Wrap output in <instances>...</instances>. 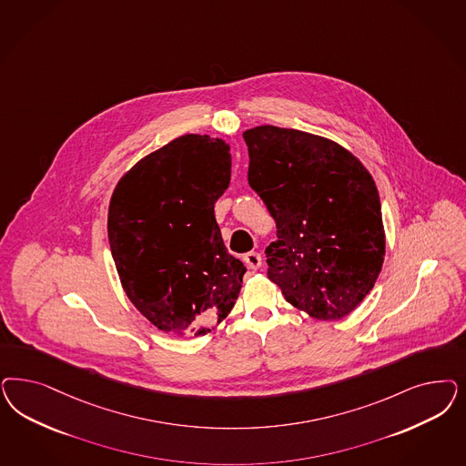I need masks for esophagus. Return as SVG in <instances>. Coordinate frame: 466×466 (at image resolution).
<instances>
[{"label": "esophagus", "instance_id": "obj_1", "mask_svg": "<svg viewBox=\"0 0 466 466\" xmlns=\"http://www.w3.org/2000/svg\"><path fill=\"white\" fill-rule=\"evenodd\" d=\"M243 262L250 269L257 270L262 266V257H260V254H257V252H248V254H245V257H243Z\"/></svg>", "mask_w": 466, "mask_h": 466}]
</instances>
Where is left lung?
<instances>
[{
	"label": "left lung",
	"mask_w": 466,
	"mask_h": 466,
	"mask_svg": "<svg viewBox=\"0 0 466 466\" xmlns=\"http://www.w3.org/2000/svg\"><path fill=\"white\" fill-rule=\"evenodd\" d=\"M243 138L248 183L278 228L268 278L309 316L343 319L370 293L386 256L376 181L326 137L260 125Z\"/></svg>",
	"instance_id": "left-lung-1"
}]
</instances>
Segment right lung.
<instances>
[{"label":"right lung","mask_w":466,"mask_h":466,"mask_svg":"<svg viewBox=\"0 0 466 466\" xmlns=\"http://www.w3.org/2000/svg\"><path fill=\"white\" fill-rule=\"evenodd\" d=\"M229 178V144L187 134L116 183L107 209L113 260L128 300L163 332L206 336L240 295L247 269L228 254L214 218Z\"/></svg>","instance_id":"add662e5"}]
</instances>
